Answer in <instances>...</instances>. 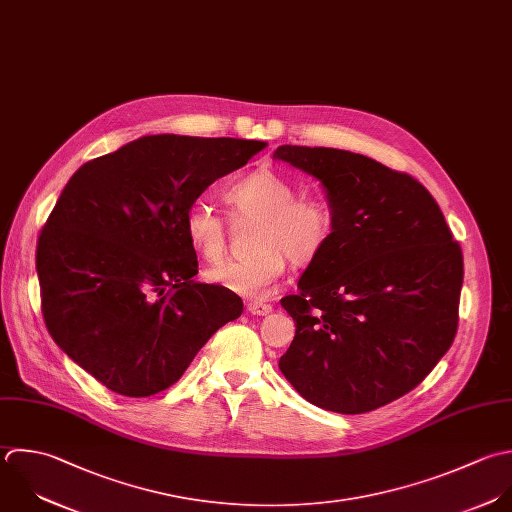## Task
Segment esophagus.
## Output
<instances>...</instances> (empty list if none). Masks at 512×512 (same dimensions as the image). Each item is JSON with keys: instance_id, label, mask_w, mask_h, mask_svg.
Listing matches in <instances>:
<instances>
[{"instance_id": "esophagus-1", "label": "esophagus", "mask_w": 512, "mask_h": 512, "mask_svg": "<svg viewBox=\"0 0 512 512\" xmlns=\"http://www.w3.org/2000/svg\"><path fill=\"white\" fill-rule=\"evenodd\" d=\"M247 309H249L251 315H269L273 311V305L265 303V301H251L247 305Z\"/></svg>"}]
</instances>
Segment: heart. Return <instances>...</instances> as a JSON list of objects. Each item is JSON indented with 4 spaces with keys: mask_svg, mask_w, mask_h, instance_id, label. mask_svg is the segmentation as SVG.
Masks as SVG:
<instances>
[{
    "mask_svg": "<svg viewBox=\"0 0 512 512\" xmlns=\"http://www.w3.org/2000/svg\"><path fill=\"white\" fill-rule=\"evenodd\" d=\"M221 199L233 221L259 217L251 255L227 259L205 271L211 285L243 297H263L285 275L289 259L309 265L335 235V207L321 193H299L297 183L273 167H255L227 183ZM191 247L215 263L227 253V221L205 201L183 219Z\"/></svg>",
    "mask_w": 512,
    "mask_h": 512,
    "instance_id": "obj_1",
    "label": "heart"
}]
</instances>
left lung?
<instances>
[{"mask_svg": "<svg viewBox=\"0 0 512 512\" xmlns=\"http://www.w3.org/2000/svg\"><path fill=\"white\" fill-rule=\"evenodd\" d=\"M323 181L335 235L281 299L295 339L279 359L309 403L359 415L413 391L459 327L463 251L423 183L343 149L273 153Z\"/></svg>", "mask_w": 512, "mask_h": 512, "instance_id": "left-lung-1", "label": "left lung"}]
</instances>
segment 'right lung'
<instances>
[{
  "instance_id": "add662e5",
  "label": "right lung",
  "mask_w": 512,
  "mask_h": 512,
  "mask_svg": "<svg viewBox=\"0 0 512 512\" xmlns=\"http://www.w3.org/2000/svg\"><path fill=\"white\" fill-rule=\"evenodd\" d=\"M233 137L147 135L83 163L37 237L41 313L53 341L123 397L181 379L239 295L195 283L183 219L219 177L265 149Z\"/></svg>"
}]
</instances>
